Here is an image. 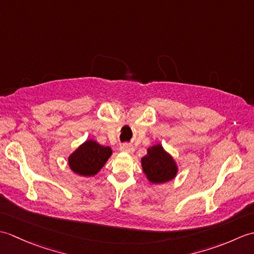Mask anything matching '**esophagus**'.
I'll use <instances>...</instances> for the list:
<instances>
[{
  "instance_id": "esophagus-1",
  "label": "esophagus",
  "mask_w": 254,
  "mask_h": 254,
  "mask_svg": "<svg viewBox=\"0 0 254 254\" xmlns=\"http://www.w3.org/2000/svg\"><path fill=\"white\" fill-rule=\"evenodd\" d=\"M120 149L122 150V152L127 153V154H132L134 152V147L131 144H123V145H121Z\"/></svg>"
}]
</instances>
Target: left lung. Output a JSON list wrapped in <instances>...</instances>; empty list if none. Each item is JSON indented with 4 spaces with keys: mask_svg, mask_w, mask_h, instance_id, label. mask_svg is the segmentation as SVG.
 Masks as SVG:
<instances>
[{
    "mask_svg": "<svg viewBox=\"0 0 254 254\" xmlns=\"http://www.w3.org/2000/svg\"><path fill=\"white\" fill-rule=\"evenodd\" d=\"M142 167L152 183H164L174 179L178 170L174 159L159 144L147 149V155L142 158Z\"/></svg>",
    "mask_w": 254,
    "mask_h": 254,
    "instance_id": "8db88e82",
    "label": "left lung"
}]
</instances>
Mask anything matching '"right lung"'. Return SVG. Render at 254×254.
<instances>
[{"label": "right lung", "instance_id": "right-lung-1", "mask_svg": "<svg viewBox=\"0 0 254 254\" xmlns=\"http://www.w3.org/2000/svg\"><path fill=\"white\" fill-rule=\"evenodd\" d=\"M112 154L110 147L102 146L95 141H87L69 156L68 165L79 176L90 177L96 175Z\"/></svg>", "mask_w": 254, "mask_h": 254}]
</instances>
